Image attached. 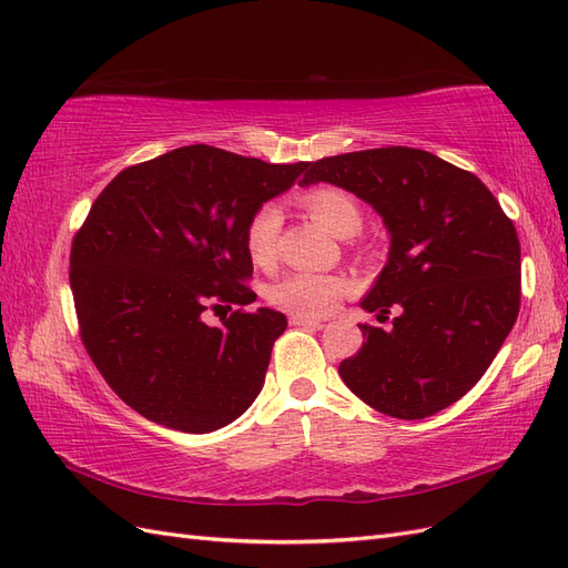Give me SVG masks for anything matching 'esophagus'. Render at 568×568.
I'll return each mask as SVG.
<instances>
[{
  "instance_id": "esophagus-1",
  "label": "esophagus",
  "mask_w": 568,
  "mask_h": 568,
  "mask_svg": "<svg viewBox=\"0 0 568 568\" xmlns=\"http://www.w3.org/2000/svg\"><path fill=\"white\" fill-rule=\"evenodd\" d=\"M288 324H291V326H303V329H322V326H324L320 320L296 317V315H291V317H288Z\"/></svg>"
}]
</instances>
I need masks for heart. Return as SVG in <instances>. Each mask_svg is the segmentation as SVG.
I'll use <instances>...</instances> for the list:
<instances>
[{"mask_svg": "<svg viewBox=\"0 0 568 568\" xmlns=\"http://www.w3.org/2000/svg\"><path fill=\"white\" fill-rule=\"evenodd\" d=\"M301 203L320 225L336 236H351L363 225V211L357 201L336 186H320L307 192ZM282 213L277 205L265 203L255 209L244 227V248L251 263L270 267L277 261V236ZM348 291V282L336 274L291 272L267 288V301L282 313L296 317H324Z\"/></svg>", "mask_w": 568, "mask_h": 568, "instance_id": "b5f03b06", "label": "heart"}]
</instances>
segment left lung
Masks as SVG:
<instances>
[{"label": "left lung", "instance_id": "obj_1", "mask_svg": "<svg viewBox=\"0 0 568 568\" xmlns=\"http://www.w3.org/2000/svg\"><path fill=\"white\" fill-rule=\"evenodd\" d=\"M367 201L390 234L388 263L363 298L393 329L359 324L365 343L338 365L369 407L424 419L486 374L519 315L521 246L514 222L469 170L409 146L315 161L303 184Z\"/></svg>", "mask_w": 568, "mask_h": 568}]
</instances>
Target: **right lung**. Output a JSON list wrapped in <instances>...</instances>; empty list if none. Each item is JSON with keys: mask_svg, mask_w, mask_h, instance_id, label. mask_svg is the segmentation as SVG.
<instances>
[{"mask_svg": "<svg viewBox=\"0 0 568 568\" xmlns=\"http://www.w3.org/2000/svg\"><path fill=\"white\" fill-rule=\"evenodd\" d=\"M307 165L192 144L125 168L92 203L71 248L80 338L142 417L209 434L257 398L286 317L246 311L244 227ZM209 310L226 311L217 327Z\"/></svg>", "mask_w": 568, "mask_h": 568, "instance_id": "obj_1", "label": "right lung"}]
</instances>
